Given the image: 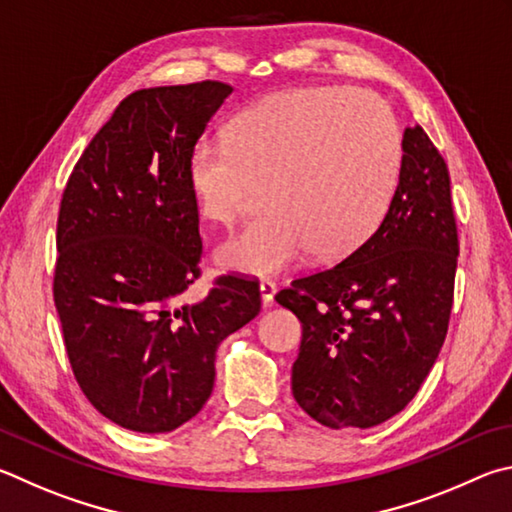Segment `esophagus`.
I'll list each match as a JSON object with an SVG mask.
<instances>
[{"label":"esophagus","instance_id":"34e87169","mask_svg":"<svg viewBox=\"0 0 512 512\" xmlns=\"http://www.w3.org/2000/svg\"><path fill=\"white\" fill-rule=\"evenodd\" d=\"M261 297H263L265 306H272L274 297H276V283L274 281H270V279L261 281Z\"/></svg>","mask_w":512,"mask_h":512}]
</instances>
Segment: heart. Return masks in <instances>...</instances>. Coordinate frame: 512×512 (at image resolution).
Instances as JSON below:
<instances>
[{
    "instance_id": "obj_1",
    "label": "heart",
    "mask_w": 512,
    "mask_h": 512,
    "mask_svg": "<svg viewBox=\"0 0 512 512\" xmlns=\"http://www.w3.org/2000/svg\"><path fill=\"white\" fill-rule=\"evenodd\" d=\"M402 164L398 123L353 87L276 94L233 119L227 139L202 137L186 182L206 220L233 224L265 188L272 206L218 249L233 272L272 274L315 251L344 258L387 215Z\"/></svg>"
}]
</instances>
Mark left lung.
Returning a JSON list of instances; mask_svg holds the SVG:
<instances>
[{
  "mask_svg": "<svg viewBox=\"0 0 512 512\" xmlns=\"http://www.w3.org/2000/svg\"><path fill=\"white\" fill-rule=\"evenodd\" d=\"M456 258L447 164L420 125L407 128L396 193L373 236L276 294L303 328L292 393L310 418L366 429L409 405L445 342Z\"/></svg>",
  "mask_w": 512,
  "mask_h": 512,
  "instance_id": "8db88e82",
  "label": "left lung"
}]
</instances>
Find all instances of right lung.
<instances>
[{"label":"right lung","instance_id":"add662e5","mask_svg":"<svg viewBox=\"0 0 512 512\" xmlns=\"http://www.w3.org/2000/svg\"><path fill=\"white\" fill-rule=\"evenodd\" d=\"M231 85L202 80L123 98L69 175L53 301L80 389L105 418L173 432L213 391L215 351L261 312L258 281L220 276L204 299L186 159Z\"/></svg>","mask_w":512,"mask_h":512}]
</instances>
